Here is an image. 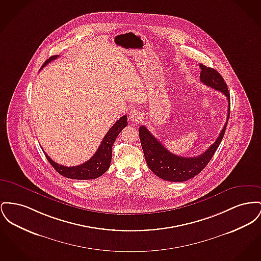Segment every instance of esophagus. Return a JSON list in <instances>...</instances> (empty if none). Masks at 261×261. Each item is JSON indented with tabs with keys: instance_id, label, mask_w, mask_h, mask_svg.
Returning a JSON list of instances; mask_svg holds the SVG:
<instances>
[{
	"instance_id": "34e87169",
	"label": "esophagus",
	"mask_w": 261,
	"mask_h": 261,
	"mask_svg": "<svg viewBox=\"0 0 261 261\" xmlns=\"http://www.w3.org/2000/svg\"><path fill=\"white\" fill-rule=\"evenodd\" d=\"M129 117L131 121H140L143 119V114L139 109H132L129 113Z\"/></svg>"
}]
</instances>
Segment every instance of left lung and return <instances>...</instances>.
Segmentation results:
<instances>
[{
	"instance_id": "left-lung-1",
	"label": "left lung",
	"mask_w": 261,
	"mask_h": 261,
	"mask_svg": "<svg viewBox=\"0 0 261 261\" xmlns=\"http://www.w3.org/2000/svg\"><path fill=\"white\" fill-rule=\"evenodd\" d=\"M200 81L216 91L224 93L228 99V115L227 121L225 123L219 137L214 143L204 152L197 156L184 158L169 152L162 145L160 141L151 134V132L145 127L141 126L139 128V136L142 145V149L147 162L149 169L153 173L168 181L172 182H182L186 181L205 169L208 163L211 161L214 155L216 150L218 149L222 139L225 135L226 127L230 117V93L225 83V80L213 68L206 67L203 64H199Z\"/></svg>"
}]
</instances>
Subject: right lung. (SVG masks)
Segmentation results:
<instances>
[{
    "label": "right lung",
    "mask_w": 261,
    "mask_h": 261,
    "mask_svg": "<svg viewBox=\"0 0 261 261\" xmlns=\"http://www.w3.org/2000/svg\"><path fill=\"white\" fill-rule=\"evenodd\" d=\"M58 57V55L50 57L45 63L42 65L41 69L46 66L49 62L55 60ZM128 125L127 123V116L124 115L119 120H117L115 124L108 130L107 135L105 136L103 140L101 141L97 151L94 153L92 158L87 161L86 163L76 166V167H65L55 163L52 161L49 155H47L46 159L50 165L56 169L57 172H59L61 175L72 178V179H94L102 175L107 170H108L110 163H111V158H112V145L114 141L119 135V133L123 130L124 127Z\"/></svg>",
    "instance_id": "obj_1"
}]
</instances>
